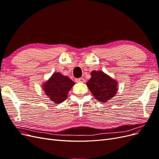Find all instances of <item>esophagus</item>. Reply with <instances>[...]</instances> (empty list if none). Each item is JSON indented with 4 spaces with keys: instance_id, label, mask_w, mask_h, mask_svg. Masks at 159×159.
<instances>
[{
    "instance_id": "1",
    "label": "esophagus",
    "mask_w": 159,
    "mask_h": 159,
    "mask_svg": "<svg viewBox=\"0 0 159 159\" xmlns=\"http://www.w3.org/2000/svg\"><path fill=\"white\" fill-rule=\"evenodd\" d=\"M75 81H76V82H81V83H84V82H85V80L84 78H77V79H75Z\"/></svg>"
}]
</instances>
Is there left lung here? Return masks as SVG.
I'll use <instances>...</instances> for the list:
<instances>
[{"label":"left lung","instance_id":"left-lung-1","mask_svg":"<svg viewBox=\"0 0 159 159\" xmlns=\"http://www.w3.org/2000/svg\"><path fill=\"white\" fill-rule=\"evenodd\" d=\"M86 84L94 98L101 102H107L113 98L118 89L117 81L102 71H92Z\"/></svg>","mask_w":159,"mask_h":159}]
</instances>
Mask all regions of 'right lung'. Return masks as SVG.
<instances>
[{
	"instance_id": "add662e5",
	"label": "right lung",
	"mask_w": 159,
	"mask_h": 159,
	"mask_svg": "<svg viewBox=\"0 0 159 159\" xmlns=\"http://www.w3.org/2000/svg\"><path fill=\"white\" fill-rule=\"evenodd\" d=\"M74 84L75 82L68 76L56 72L44 83L42 89L52 102L57 104L63 102L67 99L69 91Z\"/></svg>"
}]
</instances>
